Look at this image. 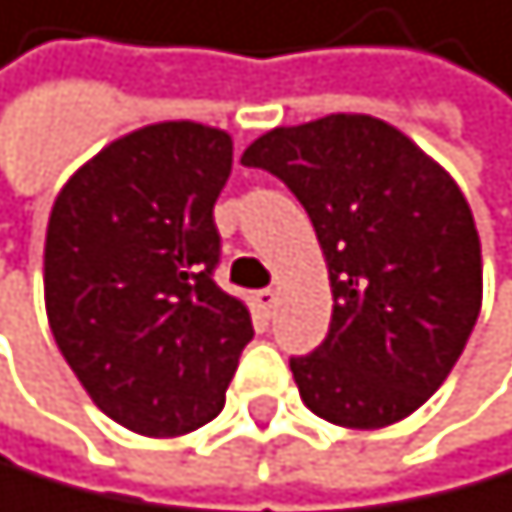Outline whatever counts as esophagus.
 <instances>
[{"label":"esophagus","mask_w":512,"mask_h":512,"mask_svg":"<svg viewBox=\"0 0 512 512\" xmlns=\"http://www.w3.org/2000/svg\"><path fill=\"white\" fill-rule=\"evenodd\" d=\"M254 303H258V310L264 317H271L277 307V290H258V294H254Z\"/></svg>","instance_id":"1"}]
</instances>
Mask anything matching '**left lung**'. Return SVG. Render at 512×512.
Returning a JSON list of instances; mask_svg holds the SVG:
<instances>
[{"mask_svg": "<svg viewBox=\"0 0 512 512\" xmlns=\"http://www.w3.org/2000/svg\"><path fill=\"white\" fill-rule=\"evenodd\" d=\"M241 163L297 195L330 271V333L290 359L303 405L356 431L408 418L448 379L484 300L464 192L418 143L369 114L267 130Z\"/></svg>", "mask_w": 512, "mask_h": 512, "instance_id": "1", "label": "left lung"}]
</instances>
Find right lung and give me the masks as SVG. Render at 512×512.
Instances as JSON below:
<instances>
[{
	"mask_svg": "<svg viewBox=\"0 0 512 512\" xmlns=\"http://www.w3.org/2000/svg\"><path fill=\"white\" fill-rule=\"evenodd\" d=\"M231 136L192 120L107 143L51 205L45 310L94 405L146 438L202 428L251 343L245 300L212 281Z\"/></svg>",
	"mask_w": 512,
	"mask_h": 512,
	"instance_id": "add662e5",
	"label": "right lung"
}]
</instances>
